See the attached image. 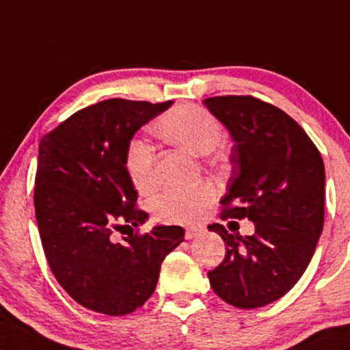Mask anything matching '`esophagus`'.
Here are the masks:
<instances>
[{
	"label": "esophagus",
	"instance_id": "34e87169",
	"mask_svg": "<svg viewBox=\"0 0 350 350\" xmlns=\"http://www.w3.org/2000/svg\"><path fill=\"white\" fill-rule=\"evenodd\" d=\"M204 228L202 226H189V228L186 230V239H192L196 237H199V234L204 233Z\"/></svg>",
	"mask_w": 350,
	"mask_h": 350
}]
</instances>
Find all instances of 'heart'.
I'll use <instances>...</instances> for the list:
<instances>
[{
  "instance_id": "obj_1",
  "label": "heart",
  "mask_w": 350,
  "mask_h": 350,
  "mask_svg": "<svg viewBox=\"0 0 350 350\" xmlns=\"http://www.w3.org/2000/svg\"><path fill=\"white\" fill-rule=\"evenodd\" d=\"M157 132L164 140L196 157L213 153L223 142L221 125L215 117L205 109L191 104H180L164 113L158 120ZM125 171L138 192H153L158 186V178L151 145L142 138L130 140L125 150ZM213 197L215 191L207 184L170 189L154 200L153 210L164 221H193L204 215Z\"/></svg>"
}]
</instances>
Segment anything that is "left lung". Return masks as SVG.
<instances>
[{"mask_svg":"<svg viewBox=\"0 0 350 350\" xmlns=\"http://www.w3.org/2000/svg\"><path fill=\"white\" fill-rule=\"evenodd\" d=\"M228 130L231 176L223 218L254 223L241 237L213 223L226 244L220 266L208 272L213 292L243 310L284 297L313 258L324 221V163L314 143L284 111L251 96L204 100Z\"/></svg>","mask_w":350,"mask_h":350,"instance_id":"1","label":"left lung"}]
</instances>
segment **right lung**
I'll use <instances>...</instances> for the list:
<instances>
[{
	"label": "right lung",
	"instance_id": "1",
	"mask_svg": "<svg viewBox=\"0 0 350 350\" xmlns=\"http://www.w3.org/2000/svg\"><path fill=\"white\" fill-rule=\"evenodd\" d=\"M172 100L107 99L66 119L42 138L33 205L45 258L55 279L84 308L124 317L145 303L161 262L184 241L183 226L112 239L113 230L138 228L148 213L125 171L133 135Z\"/></svg>",
	"mask_w": 350,
	"mask_h": 350
}]
</instances>
